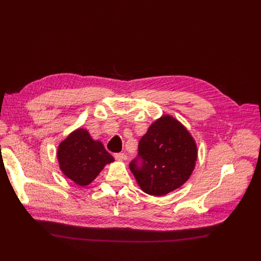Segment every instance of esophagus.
I'll use <instances>...</instances> for the list:
<instances>
[{"instance_id": "1", "label": "esophagus", "mask_w": 261, "mask_h": 261, "mask_svg": "<svg viewBox=\"0 0 261 261\" xmlns=\"http://www.w3.org/2000/svg\"><path fill=\"white\" fill-rule=\"evenodd\" d=\"M114 158L117 161H125V160H127L126 155L123 154V153H116V154H114Z\"/></svg>"}]
</instances>
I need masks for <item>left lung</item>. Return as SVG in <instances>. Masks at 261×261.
<instances>
[{
  "mask_svg": "<svg viewBox=\"0 0 261 261\" xmlns=\"http://www.w3.org/2000/svg\"><path fill=\"white\" fill-rule=\"evenodd\" d=\"M130 169L144 193L161 197L180 188L193 173L198 159L195 139L181 121L164 114L149 126Z\"/></svg>",
  "mask_w": 261,
  "mask_h": 261,
  "instance_id": "obj_1",
  "label": "left lung"
}]
</instances>
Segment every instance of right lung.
Returning <instances> with one entry per match:
<instances>
[{
  "label": "right lung",
  "instance_id": "add662e5",
  "mask_svg": "<svg viewBox=\"0 0 261 261\" xmlns=\"http://www.w3.org/2000/svg\"><path fill=\"white\" fill-rule=\"evenodd\" d=\"M57 160L62 173L79 186H88L114 158L100 141L94 140L85 128L72 131L59 144Z\"/></svg>",
  "mask_w": 261,
  "mask_h": 261
}]
</instances>
